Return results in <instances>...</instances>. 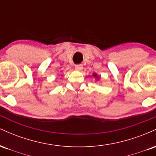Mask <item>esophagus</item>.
Returning <instances> with one entry per match:
<instances>
[{"label":"esophagus","instance_id":"34e87169","mask_svg":"<svg viewBox=\"0 0 156 156\" xmlns=\"http://www.w3.org/2000/svg\"><path fill=\"white\" fill-rule=\"evenodd\" d=\"M75 69L76 70H81L83 69V65L82 64H77V65H76V67H75Z\"/></svg>","mask_w":156,"mask_h":156}]
</instances>
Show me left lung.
<instances>
[{"label":"left lung","instance_id":"8db88e82","mask_svg":"<svg viewBox=\"0 0 156 156\" xmlns=\"http://www.w3.org/2000/svg\"><path fill=\"white\" fill-rule=\"evenodd\" d=\"M92 76H94V78H95L96 79H98V80H99L100 78H101V77H100V76H98V75L97 74V73H93V74H92Z\"/></svg>","mask_w":156,"mask_h":156}]
</instances>
